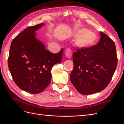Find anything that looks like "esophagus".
I'll use <instances>...</instances> for the list:
<instances>
[{
  "instance_id": "esophagus-1",
  "label": "esophagus",
  "mask_w": 124,
  "mask_h": 124,
  "mask_svg": "<svg viewBox=\"0 0 124 124\" xmlns=\"http://www.w3.org/2000/svg\"><path fill=\"white\" fill-rule=\"evenodd\" d=\"M65 53L66 56L68 58H70L72 56V51L70 48H67L65 49Z\"/></svg>"
}]
</instances>
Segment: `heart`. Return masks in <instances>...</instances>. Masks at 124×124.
Wrapping results in <instances>:
<instances>
[{"label": "heart", "mask_w": 124, "mask_h": 124, "mask_svg": "<svg viewBox=\"0 0 124 124\" xmlns=\"http://www.w3.org/2000/svg\"><path fill=\"white\" fill-rule=\"evenodd\" d=\"M76 36L78 37L76 43L79 46L87 47L91 46L95 43L97 36L95 33L92 31H87L85 29H81L76 33Z\"/></svg>", "instance_id": "1"}]
</instances>
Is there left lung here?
I'll return each mask as SVG.
<instances>
[{"instance_id": "obj_1", "label": "left lung", "mask_w": 124, "mask_h": 124, "mask_svg": "<svg viewBox=\"0 0 124 124\" xmlns=\"http://www.w3.org/2000/svg\"><path fill=\"white\" fill-rule=\"evenodd\" d=\"M98 44L77 48L72 55L73 69L70 80L79 93L89 95L107 87L116 69L118 59L114 41L100 32Z\"/></svg>"}]
</instances>
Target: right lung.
<instances>
[{
    "label": "right lung",
    "mask_w": 124,
    "mask_h": 124,
    "mask_svg": "<svg viewBox=\"0 0 124 124\" xmlns=\"http://www.w3.org/2000/svg\"><path fill=\"white\" fill-rule=\"evenodd\" d=\"M40 23L25 29L13 39L8 64L13 80L22 90L32 94L44 91L51 82L53 65L61 62L63 49L56 54L45 49L37 39L35 31Z\"/></svg>",
    "instance_id": "obj_1"
}]
</instances>
